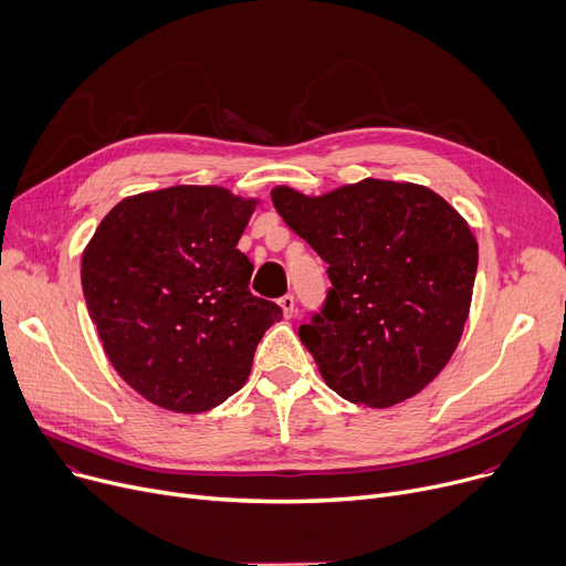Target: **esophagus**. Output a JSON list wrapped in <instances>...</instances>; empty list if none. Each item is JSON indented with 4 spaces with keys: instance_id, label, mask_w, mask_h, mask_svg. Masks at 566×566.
Listing matches in <instances>:
<instances>
[{
    "instance_id": "1",
    "label": "esophagus",
    "mask_w": 566,
    "mask_h": 566,
    "mask_svg": "<svg viewBox=\"0 0 566 566\" xmlns=\"http://www.w3.org/2000/svg\"><path fill=\"white\" fill-rule=\"evenodd\" d=\"M279 306L283 308V315L290 319L294 315V296L292 294H285L279 298Z\"/></svg>"
}]
</instances>
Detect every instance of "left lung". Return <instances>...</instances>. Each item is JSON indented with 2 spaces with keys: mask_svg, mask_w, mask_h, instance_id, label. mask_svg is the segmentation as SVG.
<instances>
[{
  "mask_svg": "<svg viewBox=\"0 0 566 566\" xmlns=\"http://www.w3.org/2000/svg\"><path fill=\"white\" fill-rule=\"evenodd\" d=\"M272 201L328 264L326 306L298 326L326 386L388 409L434 381L471 313L469 221L424 185L379 178L319 196L279 185Z\"/></svg>",
  "mask_w": 566,
  "mask_h": 566,
  "instance_id": "obj_1",
  "label": "left lung"
}]
</instances>
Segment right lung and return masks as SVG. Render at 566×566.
Segmentation results:
<instances>
[{
  "label": "right lung",
  "mask_w": 566,
  "mask_h": 566,
  "mask_svg": "<svg viewBox=\"0 0 566 566\" xmlns=\"http://www.w3.org/2000/svg\"><path fill=\"white\" fill-rule=\"evenodd\" d=\"M260 198L219 185L127 196L82 253V290L105 354L127 386L176 413L240 390L283 311L249 290L238 249Z\"/></svg>",
  "instance_id": "obj_1"
}]
</instances>
